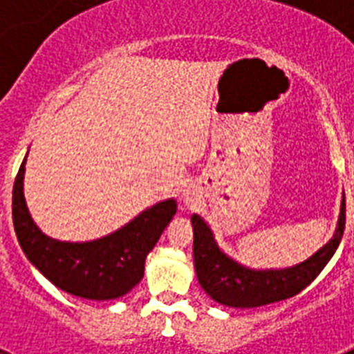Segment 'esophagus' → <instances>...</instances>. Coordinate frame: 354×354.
I'll use <instances>...</instances> for the list:
<instances>
[{
	"label": "esophagus",
	"mask_w": 354,
	"mask_h": 354,
	"mask_svg": "<svg viewBox=\"0 0 354 354\" xmlns=\"http://www.w3.org/2000/svg\"><path fill=\"white\" fill-rule=\"evenodd\" d=\"M192 189H184V196H186V198H192Z\"/></svg>",
	"instance_id": "1"
}]
</instances>
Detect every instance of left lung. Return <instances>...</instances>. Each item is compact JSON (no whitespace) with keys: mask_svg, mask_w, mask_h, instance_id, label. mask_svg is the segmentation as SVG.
Returning a JSON list of instances; mask_svg holds the SVG:
<instances>
[{"mask_svg":"<svg viewBox=\"0 0 354 354\" xmlns=\"http://www.w3.org/2000/svg\"><path fill=\"white\" fill-rule=\"evenodd\" d=\"M193 257L202 289L216 303L232 308H255L283 301L310 286L337 252L346 227V196L342 195L335 234L323 248L283 270H253L234 261L216 243L211 227L202 216H192Z\"/></svg>","mask_w":354,"mask_h":354,"instance_id":"left-lung-1","label":"left lung"}]
</instances>
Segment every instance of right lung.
I'll return each instance as SVG.
<instances>
[{
  "mask_svg": "<svg viewBox=\"0 0 354 354\" xmlns=\"http://www.w3.org/2000/svg\"><path fill=\"white\" fill-rule=\"evenodd\" d=\"M28 156V154H26ZM19 168L12 193L15 236L28 261L58 289L84 299H117L138 286L145 259L177 212L174 198L147 207L115 232L93 241L53 239L35 225L24 198V168Z\"/></svg>",
  "mask_w": 354,
  "mask_h": 354,
  "instance_id": "add662e5",
  "label": "right lung"
}]
</instances>
